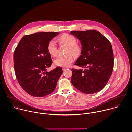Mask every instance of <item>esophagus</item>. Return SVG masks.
<instances>
[{
	"label": "esophagus",
	"instance_id": "obj_1",
	"mask_svg": "<svg viewBox=\"0 0 132 132\" xmlns=\"http://www.w3.org/2000/svg\"><path fill=\"white\" fill-rule=\"evenodd\" d=\"M67 69H68L67 68H65V67H63V68H62V70H63V71H65V70H66Z\"/></svg>",
	"mask_w": 132,
	"mask_h": 132
}]
</instances>
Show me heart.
<instances>
[{
    "instance_id": "heart-1",
    "label": "heart",
    "mask_w": 132,
    "mask_h": 132,
    "mask_svg": "<svg viewBox=\"0 0 132 132\" xmlns=\"http://www.w3.org/2000/svg\"><path fill=\"white\" fill-rule=\"evenodd\" d=\"M57 40L60 45L68 47L65 52L67 55L58 57L54 61L57 66L67 67L73 61V56L77 57L81 55L82 52V46L77 43L75 37L73 36L63 34L59 36ZM47 50L50 55L52 57H56L58 55V49L56 43L53 40L50 41L47 45Z\"/></svg>"
}]
</instances>
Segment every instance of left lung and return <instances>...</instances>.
Masks as SVG:
<instances>
[{
	"label": "left lung",
	"mask_w": 132,
	"mask_h": 132,
	"mask_svg": "<svg viewBox=\"0 0 132 132\" xmlns=\"http://www.w3.org/2000/svg\"><path fill=\"white\" fill-rule=\"evenodd\" d=\"M81 43L82 52L75 65L84 70L72 69L71 82L81 92L90 94L101 90L112 74L114 56L110 41L95 30L71 31Z\"/></svg>",
	"instance_id": "obj_1"
}]
</instances>
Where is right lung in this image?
<instances>
[{
  "mask_svg": "<svg viewBox=\"0 0 132 132\" xmlns=\"http://www.w3.org/2000/svg\"><path fill=\"white\" fill-rule=\"evenodd\" d=\"M58 32H38L25 35L20 40L14 53V65L21 87L32 96L43 97L53 93L62 74L57 67L50 72L52 60L47 50L48 43Z\"/></svg>",
  "mask_w": 132,
  "mask_h": 132,
  "instance_id": "add662e5",
  "label": "right lung"
}]
</instances>
